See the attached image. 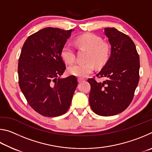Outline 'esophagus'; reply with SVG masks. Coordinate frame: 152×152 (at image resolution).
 Masks as SVG:
<instances>
[{
    "instance_id": "esophagus-1",
    "label": "esophagus",
    "mask_w": 152,
    "mask_h": 152,
    "mask_svg": "<svg viewBox=\"0 0 152 152\" xmlns=\"http://www.w3.org/2000/svg\"><path fill=\"white\" fill-rule=\"evenodd\" d=\"M78 82H82L84 81V78H78Z\"/></svg>"
}]
</instances>
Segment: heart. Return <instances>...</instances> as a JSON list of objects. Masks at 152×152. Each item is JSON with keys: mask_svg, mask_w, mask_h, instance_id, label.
<instances>
[{"mask_svg": "<svg viewBox=\"0 0 152 152\" xmlns=\"http://www.w3.org/2000/svg\"><path fill=\"white\" fill-rule=\"evenodd\" d=\"M74 43L78 49L87 51L85 57L86 62L76 64L69 67L68 72L71 75L84 78L93 72L94 66L98 68H102L109 60L110 46L99 36L93 33H85L78 36L74 39ZM61 56L66 64H71L75 61V51L70 45L63 46Z\"/></svg>", "mask_w": 152, "mask_h": 152, "instance_id": "obj_1", "label": "heart"}]
</instances>
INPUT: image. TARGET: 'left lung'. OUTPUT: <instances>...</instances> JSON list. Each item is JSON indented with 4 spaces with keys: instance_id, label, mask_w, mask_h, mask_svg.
<instances>
[{
    "instance_id": "8db88e82",
    "label": "left lung",
    "mask_w": 152,
    "mask_h": 152,
    "mask_svg": "<svg viewBox=\"0 0 152 152\" xmlns=\"http://www.w3.org/2000/svg\"><path fill=\"white\" fill-rule=\"evenodd\" d=\"M111 45L108 62L96 76L102 82L88 78L91 88L89 102L92 110L101 116H113L129 107L140 80V56L132 39L115 28H105Z\"/></svg>"
}]
</instances>
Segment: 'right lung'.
<instances>
[{"label":"right lung","instance_id":"add662e5","mask_svg":"<svg viewBox=\"0 0 152 152\" xmlns=\"http://www.w3.org/2000/svg\"><path fill=\"white\" fill-rule=\"evenodd\" d=\"M72 31L43 28L23 45L18 63L19 86L28 104L43 116L66 113L78 86L75 76L60 78L66 68L61 50Z\"/></svg>","mask_w":152,"mask_h":152}]
</instances>
